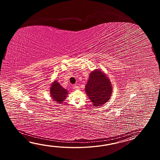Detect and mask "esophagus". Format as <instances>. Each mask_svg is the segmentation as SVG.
<instances>
[{"label": "esophagus", "mask_w": 160, "mask_h": 160, "mask_svg": "<svg viewBox=\"0 0 160 160\" xmlns=\"http://www.w3.org/2000/svg\"><path fill=\"white\" fill-rule=\"evenodd\" d=\"M74 88H75V89H77V90H79V87L77 85V84H76L75 85H74Z\"/></svg>", "instance_id": "1"}]
</instances>
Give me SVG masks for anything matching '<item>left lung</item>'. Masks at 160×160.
<instances>
[{
	"mask_svg": "<svg viewBox=\"0 0 160 160\" xmlns=\"http://www.w3.org/2000/svg\"><path fill=\"white\" fill-rule=\"evenodd\" d=\"M85 92L93 106L98 107L108 102L112 94V86L106 74L95 69L89 74Z\"/></svg>",
	"mask_w": 160,
	"mask_h": 160,
	"instance_id": "8db88e82",
	"label": "left lung"
}]
</instances>
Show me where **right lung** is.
I'll use <instances>...</instances> for the list:
<instances>
[{
    "label": "right lung",
    "instance_id": "obj_1",
    "mask_svg": "<svg viewBox=\"0 0 160 160\" xmlns=\"http://www.w3.org/2000/svg\"><path fill=\"white\" fill-rule=\"evenodd\" d=\"M50 92L52 99L59 103H62L65 101L68 94V90L63 88L57 81L52 83Z\"/></svg>",
    "mask_w": 160,
    "mask_h": 160
}]
</instances>
